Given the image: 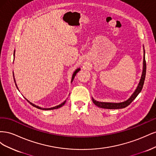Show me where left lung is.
Masks as SVG:
<instances>
[{
	"label": "left lung",
	"instance_id": "8db88e82",
	"mask_svg": "<svg viewBox=\"0 0 156 156\" xmlns=\"http://www.w3.org/2000/svg\"><path fill=\"white\" fill-rule=\"evenodd\" d=\"M143 71H142V74H141V77L140 79L139 83L138 84L137 87H136V89L133 93L131 94V96L127 99V100L122 101V102H119V103H114V102H103V101H99L96 100L95 99H92L93 103L95 104L96 106L103 108H108V109H119V108H123L128 106L130 103L133 101L136 97L139 95V94L141 92V90L143 89L144 80H145V76H146V60H145V51L143 45Z\"/></svg>",
	"mask_w": 156,
	"mask_h": 156
}]
</instances>
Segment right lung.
<instances>
[{
	"label": "right lung",
	"instance_id": "1",
	"mask_svg": "<svg viewBox=\"0 0 156 156\" xmlns=\"http://www.w3.org/2000/svg\"><path fill=\"white\" fill-rule=\"evenodd\" d=\"M15 52H16V51L14 50V53H13V57H14V58H15ZM81 70V68H77L76 69H75V71H74V72L73 73V75H72V81H71V83H72L73 82V79H74V77H75V75H76V74H77V73H78L79 71ZM13 79H14V82H15V84H16V87H17V88L18 89V87H17V84H16V79H15V77H14V73H13ZM18 90H19V89H18ZM20 91V90H19ZM25 98V97H24ZM25 100L29 102L30 105H32L33 107H36V108H39V109H41V110H45V111H48V110H53V109H56V108H60V107H61L62 106H63L65 103H66V100L64 101H63L62 103H60V104H59V105H56V106H55V107H51V108H42V107H39V106H37V105H35V104H34V103H32V102H30V101H29L27 100V99L26 98H25Z\"/></svg>",
	"mask_w": 156,
	"mask_h": 156
}]
</instances>
